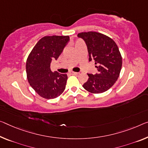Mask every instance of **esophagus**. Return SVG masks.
I'll return each instance as SVG.
<instances>
[{
    "label": "esophagus",
    "instance_id": "34e87169",
    "mask_svg": "<svg viewBox=\"0 0 148 148\" xmlns=\"http://www.w3.org/2000/svg\"><path fill=\"white\" fill-rule=\"evenodd\" d=\"M70 73H71V75H77L79 74V73L75 72V71H71V72H70Z\"/></svg>",
    "mask_w": 148,
    "mask_h": 148
}]
</instances>
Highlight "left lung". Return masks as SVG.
Segmentation results:
<instances>
[{"mask_svg":"<svg viewBox=\"0 0 148 148\" xmlns=\"http://www.w3.org/2000/svg\"><path fill=\"white\" fill-rule=\"evenodd\" d=\"M87 44L89 61L94 60L98 73L87 74L88 81L83 88L87 91L99 94L106 91L117 81L122 69V58L119 47L108 36L97 32L78 34Z\"/></svg>","mask_w":148,"mask_h":148,"instance_id":"8db88e82","label":"left lung"}]
</instances>
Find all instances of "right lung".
Returning <instances> with one entry per match:
<instances>
[{
    "label": "right lung",
    "instance_id": "add662e5",
    "mask_svg": "<svg viewBox=\"0 0 148 148\" xmlns=\"http://www.w3.org/2000/svg\"><path fill=\"white\" fill-rule=\"evenodd\" d=\"M69 36H44L38 41L26 60V74L33 89L44 99L58 97L64 91L67 75L52 72L50 64L62 53Z\"/></svg>",
    "mask_w": 148,
    "mask_h": 148
}]
</instances>
